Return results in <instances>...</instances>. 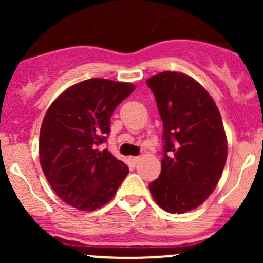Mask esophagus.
I'll list each match as a JSON object with an SVG mask.
<instances>
[{
  "label": "esophagus",
  "mask_w": 263,
  "mask_h": 263,
  "mask_svg": "<svg viewBox=\"0 0 263 263\" xmlns=\"http://www.w3.org/2000/svg\"><path fill=\"white\" fill-rule=\"evenodd\" d=\"M139 156H131V158H129V161H131L132 164H136L137 161H139Z\"/></svg>",
  "instance_id": "esophagus-1"
}]
</instances>
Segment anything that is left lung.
<instances>
[{
	"label": "left lung",
	"mask_w": 263,
	"mask_h": 263,
	"mask_svg": "<svg viewBox=\"0 0 263 263\" xmlns=\"http://www.w3.org/2000/svg\"><path fill=\"white\" fill-rule=\"evenodd\" d=\"M146 84L164 127L161 173L148 188L163 210L187 213L208 200L221 177L228 155L221 116L190 76L165 71Z\"/></svg>",
	"instance_id": "8db88e82"
}]
</instances>
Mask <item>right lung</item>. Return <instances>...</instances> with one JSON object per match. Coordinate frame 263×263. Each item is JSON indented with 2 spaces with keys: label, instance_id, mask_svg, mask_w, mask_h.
<instances>
[{
  "label": "right lung",
  "instance_id": "add662e5",
  "mask_svg": "<svg viewBox=\"0 0 263 263\" xmlns=\"http://www.w3.org/2000/svg\"><path fill=\"white\" fill-rule=\"evenodd\" d=\"M135 85L89 79L60 95L44 116L39 159L50 187L66 203L94 211L109 202L128 166L100 144L110 132V117Z\"/></svg>",
  "mask_w": 263,
  "mask_h": 263
}]
</instances>
